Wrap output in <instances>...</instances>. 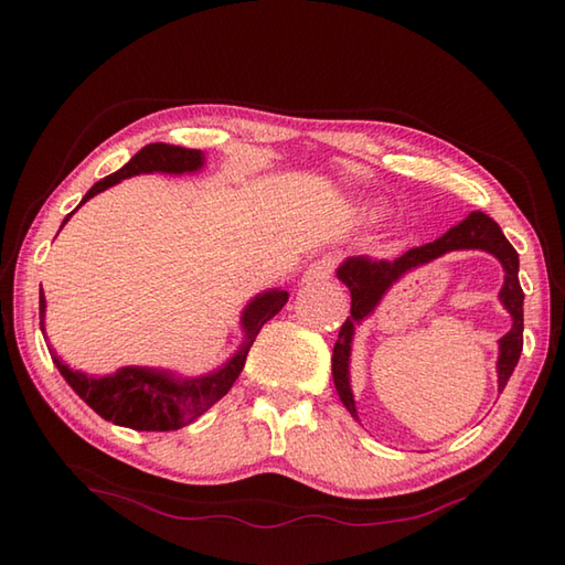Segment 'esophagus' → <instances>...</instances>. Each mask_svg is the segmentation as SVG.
I'll return each mask as SVG.
<instances>
[{"label": "esophagus", "mask_w": 565, "mask_h": 565, "mask_svg": "<svg viewBox=\"0 0 565 565\" xmlns=\"http://www.w3.org/2000/svg\"><path fill=\"white\" fill-rule=\"evenodd\" d=\"M334 264H338V259H334L332 255H326L320 257L318 262H313L306 271V279H313V281H322V279H330L332 271H334Z\"/></svg>", "instance_id": "esophagus-1"}]
</instances>
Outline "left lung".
I'll list each match as a JSON object with an SVG mask.
<instances>
[{"label":"left lung","instance_id":"8db88e82","mask_svg":"<svg viewBox=\"0 0 565 565\" xmlns=\"http://www.w3.org/2000/svg\"><path fill=\"white\" fill-rule=\"evenodd\" d=\"M456 249H483L488 255H493L502 264V271H505V281H502V289H500V303L505 306V310L510 313L512 328L508 334H502L498 342L500 347L498 391L502 393V388L508 386L512 371L520 362L522 332H524V310H522L524 294L518 279L520 257L518 252H514V247L508 243V237L502 235L500 225L493 218H488L483 211H473L468 213L459 225L449 227L441 237L431 239V243L423 247L407 249L398 259L374 262L369 257H347L338 267V279L344 286H350L352 316L344 320V326L340 328V338L334 342L332 379L342 405L350 411L354 419H359V415H356L354 393L350 383V356H352V340H354L356 326L374 313L376 306L383 301V296L391 291V286L395 281H401L407 271L423 267V264H429L431 259H439L447 255V252H456Z\"/></svg>","mask_w":565,"mask_h":565}]
</instances>
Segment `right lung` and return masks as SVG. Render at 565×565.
I'll return each instance as SVG.
<instances>
[{"label": "right lung", "instance_id": "right-lung-1", "mask_svg": "<svg viewBox=\"0 0 565 565\" xmlns=\"http://www.w3.org/2000/svg\"><path fill=\"white\" fill-rule=\"evenodd\" d=\"M203 164H206V158H203L201 150L167 146V142H150V146L136 152L134 158L121 167V170L104 177L102 182L94 184L79 201V206L82 203H87L92 196L102 194L104 189L118 184L121 179L136 177V174H152V172L191 174V172H199ZM72 213L63 221V225L72 218ZM63 225H60V231H63ZM286 301H289V294L281 289L262 291L252 298V301L245 306L243 316H239L243 344L237 347V352L227 359L221 369L209 371V374L203 376H179L170 369H152V366H121L116 374H109V376H89V374H82V371L70 369L53 350L47 352H51L53 364L57 366L60 374H63V379L70 383V388L104 419H109L114 425L138 429V431H172L194 423L196 417H201L211 405L218 403L223 395L233 388L235 379L245 366L249 347L255 342L262 326L279 313V310L286 306ZM39 310H41V330L45 338L43 289L39 296Z\"/></svg>", "mask_w": 565, "mask_h": 565}]
</instances>
